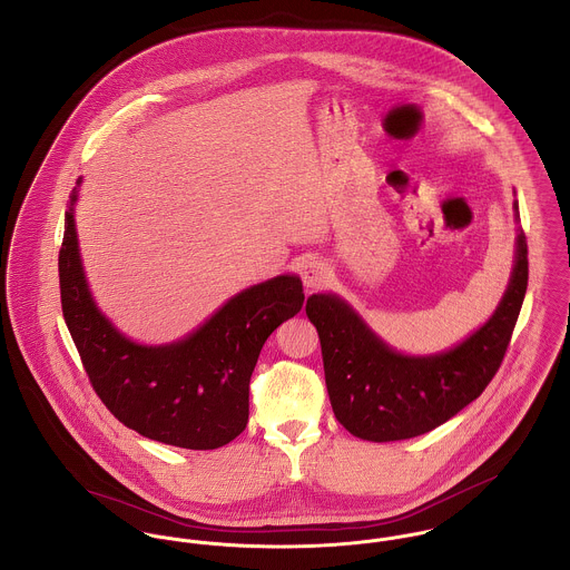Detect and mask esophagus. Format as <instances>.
Returning a JSON list of instances; mask_svg holds the SVG:
<instances>
[{
    "label": "esophagus",
    "instance_id": "1",
    "mask_svg": "<svg viewBox=\"0 0 570 570\" xmlns=\"http://www.w3.org/2000/svg\"><path fill=\"white\" fill-rule=\"evenodd\" d=\"M299 273H302V279H304V286L306 288H321L327 279H330V266L323 263V261H318V258H307L302 263V268H299Z\"/></svg>",
    "mask_w": 570,
    "mask_h": 570
}]
</instances>
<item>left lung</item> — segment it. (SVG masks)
Returning <instances> with one entry per match:
<instances>
[{
    "instance_id": "8db88e82",
    "label": "left lung",
    "mask_w": 570,
    "mask_h": 570,
    "mask_svg": "<svg viewBox=\"0 0 570 570\" xmlns=\"http://www.w3.org/2000/svg\"><path fill=\"white\" fill-rule=\"evenodd\" d=\"M527 277V238L519 229L512 277L494 314L458 347L423 357L391 350L336 295L307 297L338 423L357 439L391 442L428 434L455 416L499 371L525 299Z\"/></svg>"
}]
</instances>
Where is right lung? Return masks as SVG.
Instances as JSON below:
<instances>
[{"label":"right lung","mask_w":570,"mask_h":570,"mask_svg":"<svg viewBox=\"0 0 570 570\" xmlns=\"http://www.w3.org/2000/svg\"><path fill=\"white\" fill-rule=\"evenodd\" d=\"M80 184V179H78ZM71 193L58 256L62 316L92 391L126 428L179 449H219L249 421V380L266 338L304 306L297 275H277L219 307L184 341L160 347L126 338L88 291Z\"/></svg>","instance_id":"obj_1"}]
</instances>
